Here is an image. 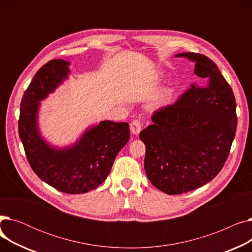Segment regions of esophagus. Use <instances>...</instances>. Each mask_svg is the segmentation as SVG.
Instances as JSON below:
<instances>
[{
    "instance_id": "esophagus-1",
    "label": "esophagus",
    "mask_w": 252,
    "mask_h": 252,
    "mask_svg": "<svg viewBox=\"0 0 252 252\" xmlns=\"http://www.w3.org/2000/svg\"><path fill=\"white\" fill-rule=\"evenodd\" d=\"M130 131L133 133V135H139V133L141 131V128H142V124L141 122L139 121V119H134L133 122L130 123Z\"/></svg>"
}]
</instances>
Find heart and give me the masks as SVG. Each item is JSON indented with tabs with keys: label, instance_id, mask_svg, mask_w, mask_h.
Segmentation results:
<instances>
[{
	"label": "heart",
	"instance_id": "b5f03b06",
	"mask_svg": "<svg viewBox=\"0 0 252 252\" xmlns=\"http://www.w3.org/2000/svg\"><path fill=\"white\" fill-rule=\"evenodd\" d=\"M168 95H169V92H167V93H166V94L163 96V98H162V99H166V98L168 97Z\"/></svg>",
	"mask_w": 252,
	"mask_h": 252
}]
</instances>
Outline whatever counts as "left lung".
<instances>
[{
    "label": "left lung",
    "instance_id": "left-lung-1",
    "mask_svg": "<svg viewBox=\"0 0 252 252\" xmlns=\"http://www.w3.org/2000/svg\"><path fill=\"white\" fill-rule=\"evenodd\" d=\"M176 57L195 62L194 73L202 86L191 85L173 105L156 110L153 124L140 133L147 178L168 195L187 193L216 178L237 127L233 91L217 64L192 52Z\"/></svg>",
    "mask_w": 252,
    "mask_h": 252
}]
</instances>
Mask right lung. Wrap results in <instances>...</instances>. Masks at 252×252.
Wrapping results in <instances>:
<instances>
[{
    "mask_svg": "<svg viewBox=\"0 0 252 252\" xmlns=\"http://www.w3.org/2000/svg\"><path fill=\"white\" fill-rule=\"evenodd\" d=\"M69 62L53 59L37 70L20 104L19 137L35 175L67 194H84L105 181L118 152L129 140L127 123L104 121L89 127L75 144L53 147L39 134V102L60 86L70 72Z\"/></svg>",
    "mask_w": 252,
    "mask_h": 252,
    "instance_id": "add662e5",
    "label": "right lung"
}]
</instances>
